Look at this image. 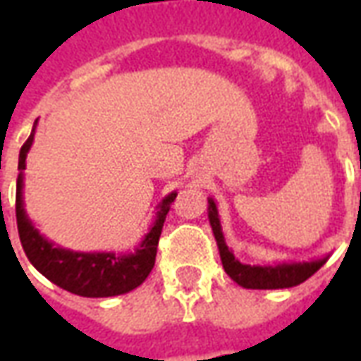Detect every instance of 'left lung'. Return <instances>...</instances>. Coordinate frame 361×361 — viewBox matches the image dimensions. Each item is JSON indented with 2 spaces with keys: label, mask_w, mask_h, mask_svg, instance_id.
Wrapping results in <instances>:
<instances>
[{
  "label": "left lung",
  "mask_w": 361,
  "mask_h": 361,
  "mask_svg": "<svg viewBox=\"0 0 361 361\" xmlns=\"http://www.w3.org/2000/svg\"><path fill=\"white\" fill-rule=\"evenodd\" d=\"M209 222L212 226V234L219 245L222 267L230 279L240 286L251 290H279V288H292L302 284L311 274L326 263V257L317 261H303V263H279V265H245L234 257V253L228 250L220 226L219 209L216 203L209 199Z\"/></svg>",
  "instance_id": "left-lung-1"
}]
</instances>
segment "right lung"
Returning a JSON list of instances; mask_svg holds the SVG:
<instances>
[{
  "label": "right lung",
  "mask_w": 361,
  "mask_h": 361,
  "mask_svg": "<svg viewBox=\"0 0 361 361\" xmlns=\"http://www.w3.org/2000/svg\"><path fill=\"white\" fill-rule=\"evenodd\" d=\"M35 131L36 121L30 137L20 147V173L17 178V201H15L19 238L28 261L35 265L36 271L42 272L54 284L82 298H110V295L127 294L137 286H141L154 267L158 240L162 234L166 214L178 193L172 191L158 204L154 224L150 226L149 234L142 238V242L133 253H81V251H69L54 245L36 230L27 216L23 203V170L27 168V152L35 141Z\"/></svg>",
  "instance_id": "obj_1"
}]
</instances>
